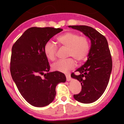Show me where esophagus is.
I'll return each instance as SVG.
<instances>
[{
	"mask_svg": "<svg viewBox=\"0 0 124 124\" xmlns=\"http://www.w3.org/2000/svg\"><path fill=\"white\" fill-rule=\"evenodd\" d=\"M68 73H67V74H66V76H67V77H68Z\"/></svg>",
	"mask_w": 124,
	"mask_h": 124,
	"instance_id": "34e87169",
	"label": "esophagus"
}]
</instances>
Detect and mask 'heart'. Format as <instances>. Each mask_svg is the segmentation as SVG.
I'll use <instances>...</instances> for the list:
<instances>
[{"label":"heart","instance_id":"b5f03b06","mask_svg":"<svg viewBox=\"0 0 124 124\" xmlns=\"http://www.w3.org/2000/svg\"><path fill=\"white\" fill-rule=\"evenodd\" d=\"M87 49L86 46L77 43L73 50V55L81 61H84L87 58Z\"/></svg>","mask_w":124,"mask_h":124}]
</instances>
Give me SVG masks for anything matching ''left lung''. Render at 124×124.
I'll return each instance as SVG.
<instances>
[{"label": "left lung", "mask_w": 124, "mask_h": 124, "mask_svg": "<svg viewBox=\"0 0 124 124\" xmlns=\"http://www.w3.org/2000/svg\"><path fill=\"white\" fill-rule=\"evenodd\" d=\"M55 28L31 27L14 44L10 59V73L20 93L35 107L52 102L56 86L66 81L64 74L50 71L45 53L47 42L55 35Z\"/></svg>", "instance_id": "obj_1"}]
</instances>
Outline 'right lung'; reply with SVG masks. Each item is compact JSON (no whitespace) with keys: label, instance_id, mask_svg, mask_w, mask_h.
Listing matches in <instances>:
<instances>
[{"label":"right lung","instance_id":"add662e5","mask_svg":"<svg viewBox=\"0 0 124 124\" xmlns=\"http://www.w3.org/2000/svg\"><path fill=\"white\" fill-rule=\"evenodd\" d=\"M81 31L91 40V48L86 62L76 70V79L81 84V91L74 95L75 100L90 104L100 98L109 83L112 68L111 54L106 37L93 28L85 25L69 26Z\"/></svg>","mask_w":124,"mask_h":124}]
</instances>
